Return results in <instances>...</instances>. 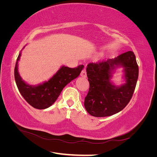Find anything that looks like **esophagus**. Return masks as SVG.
I'll list each match as a JSON object with an SVG mask.
<instances>
[{"label":"esophagus","mask_w":157,"mask_h":157,"mask_svg":"<svg viewBox=\"0 0 157 157\" xmlns=\"http://www.w3.org/2000/svg\"><path fill=\"white\" fill-rule=\"evenodd\" d=\"M80 75L82 76V77H86V68H84L82 70V71H81V73H80Z\"/></svg>","instance_id":"34e87169"}]
</instances>
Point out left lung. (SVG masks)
Returning a JSON list of instances; mask_svg holds the SVG:
<instances>
[{
    "label": "left lung",
    "mask_w": 157,
    "mask_h": 157,
    "mask_svg": "<svg viewBox=\"0 0 157 157\" xmlns=\"http://www.w3.org/2000/svg\"><path fill=\"white\" fill-rule=\"evenodd\" d=\"M121 64L125 69L127 83L115 87L109 81L111 70ZM86 73L89 91L84 99V107L92 116H111L122 111L130 102L138 78L139 69L134 52L128 51L114 59L90 63Z\"/></svg>",
    "instance_id": "obj_1"
}]
</instances>
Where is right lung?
<instances>
[{"label": "right lung", "instance_id": "obj_1", "mask_svg": "<svg viewBox=\"0 0 157 157\" xmlns=\"http://www.w3.org/2000/svg\"><path fill=\"white\" fill-rule=\"evenodd\" d=\"M21 53L19 54L14 69V77L21 96L30 105L35 109H44L50 107L58 99L63 88L71 80L77 78L84 67L80 65L75 68L62 67L48 82L37 86H32L22 80L18 73L17 65Z\"/></svg>", "mask_w": 157, "mask_h": 157}]
</instances>
